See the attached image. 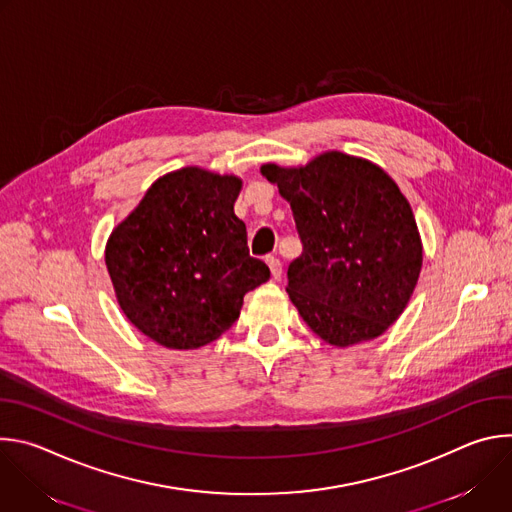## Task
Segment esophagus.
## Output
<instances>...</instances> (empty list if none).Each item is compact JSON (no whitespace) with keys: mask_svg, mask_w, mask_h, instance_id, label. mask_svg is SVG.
<instances>
[{"mask_svg":"<svg viewBox=\"0 0 512 512\" xmlns=\"http://www.w3.org/2000/svg\"><path fill=\"white\" fill-rule=\"evenodd\" d=\"M265 263H267V267H269V271H271V277H273V279H279V277H281V261H279L277 257H267Z\"/></svg>","mask_w":512,"mask_h":512,"instance_id":"1","label":"esophagus"}]
</instances>
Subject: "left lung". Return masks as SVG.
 I'll use <instances>...</instances> for the list:
<instances>
[{
    "mask_svg": "<svg viewBox=\"0 0 512 512\" xmlns=\"http://www.w3.org/2000/svg\"><path fill=\"white\" fill-rule=\"evenodd\" d=\"M261 174L289 202L304 243L285 291L308 328L338 348L387 332L423 265L415 216L395 180L336 150L306 166L263 164Z\"/></svg>",
    "mask_w": 512,
    "mask_h": 512,
    "instance_id": "left-lung-1",
    "label": "left lung"
}]
</instances>
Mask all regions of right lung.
I'll list each match as a JSON object with an SVG mask.
<instances>
[{"label":"right lung","instance_id":"right-lung-1","mask_svg":"<svg viewBox=\"0 0 512 512\" xmlns=\"http://www.w3.org/2000/svg\"><path fill=\"white\" fill-rule=\"evenodd\" d=\"M243 180L186 166L160 176L111 231L105 265L127 320L154 342L194 350L227 332L269 279L235 214Z\"/></svg>","mask_w":512,"mask_h":512}]
</instances>
